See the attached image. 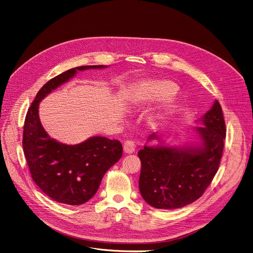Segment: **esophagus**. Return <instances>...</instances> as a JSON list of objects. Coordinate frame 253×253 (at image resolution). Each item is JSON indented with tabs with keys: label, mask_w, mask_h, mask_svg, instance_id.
Instances as JSON below:
<instances>
[{
	"label": "esophagus",
	"mask_w": 253,
	"mask_h": 253,
	"mask_svg": "<svg viewBox=\"0 0 253 253\" xmlns=\"http://www.w3.org/2000/svg\"><path fill=\"white\" fill-rule=\"evenodd\" d=\"M136 149V145L135 143L132 140H127L124 142V145H123V150L125 153L127 154H131L134 153Z\"/></svg>",
	"instance_id": "esophagus-1"
}]
</instances>
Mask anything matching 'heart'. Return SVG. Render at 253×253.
Returning <instances> with one entry per match:
<instances>
[{
    "instance_id": "1",
    "label": "heart",
    "mask_w": 253,
    "mask_h": 253,
    "mask_svg": "<svg viewBox=\"0 0 253 253\" xmlns=\"http://www.w3.org/2000/svg\"><path fill=\"white\" fill-rule=\"evenodd\" d=\"M175 87L168 81H151L139 87L138 95L142 100L150 101L173 94Z\"/></svg>"
}]
</instances>
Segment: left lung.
<instances>
[{
    "label": "left lung",
    "mask_w": 253,
    "mask_h": 253,
    "mask_svg": "<svg viewBox=\"0 0 253 253\" xmlns=\"http://www.w3.org/2000/svg\"><path fill=\"white\" fill-rule=\"evenodd\" d=\"M197 127L203 147L177 149L144 146L139 189L149 205L158 209L184 207L202 196L217 172L222 157L226 127L221 106L215 101ZM156 137L151 135L149 139Z\"/></svg>",
    "instance_id": "8db88e82"
}]
</instances>
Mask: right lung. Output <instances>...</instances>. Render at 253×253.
Listing matches in <instances>:
<instances>
[{"instance_id":"1","label":"right lung","mask_w":253,"mask_h":253,"mask_svg":"<svg viewBox=\"0 0 253 253\" xmlns=\"http://www.w3.org/2000/svg\"><path fill=\"white\" fill-rule=\"evenodd\" d=\"M99 66H80L67 70L49 80L38 92L28 109L23 150L34 182L54 201L80 205L97 192L106 171L122 156L118 140L94 136L77 145H66L50 138L41 125L39 102L51 91L67 82L76 72Z\"/></svg>"}]
</instances>
